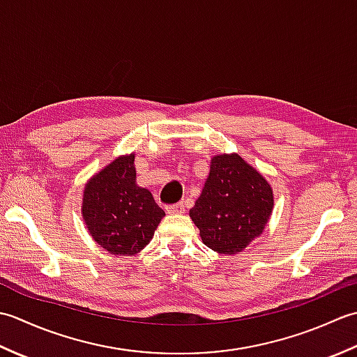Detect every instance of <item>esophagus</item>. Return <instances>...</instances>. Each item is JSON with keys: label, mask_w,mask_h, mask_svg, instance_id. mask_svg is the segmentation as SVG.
<instances>
[{"label": "esophagus", "mask_w": 357, "mask_h": 357, "mask_svg": "<svg viewBox=\"0 0 357 357\" xmlns=\"http://www.w3.org/2000/svg\"><path fill=\"white\" fill-rule=\"evenodd\" d=\"M165 210L169 215H178V213H183L184 206L181 202H178V204H173V206H167Z\"/></svg>", "instance_id": "esophagus-1"}]
</instances>
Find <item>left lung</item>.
I'll return each instance as SVG.
<instances>
[{
	"mask_svg": "<svg viewBox=\"0 0 357 357\" xmlns=\"http://www.w3.org/2000/svg\"><path fill=\"white\" fill-rule=\"evenodd\" d=\"M275 196L264 174L238 153L215 155L190 218L204 244L219 255H238L268 224Z\"/></svg>",
	"mask_w": 357,
	"mask_h": 357,
	"instance_id": "left-lung-1",
	"label": "left lung"
}]
</instances>
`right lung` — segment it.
Wrapping results in <instances>:
<instances>
[{"label":"right lung","instance_id":"obj_1","mask_svg":"<svg viewBox=\"0 0 357 357\" xmlns=\"http://www.w3.org/2000/svg\"><path fill=\"white\" fill-rule=\"evenodd\" d=\"M81 215L98 245L115 256H135L149 245L164 210L136 184L135 151L113 159L90 178Z\"/></svg>","mask_w":357,"mask_h":357}]
</instances>
